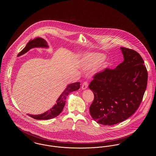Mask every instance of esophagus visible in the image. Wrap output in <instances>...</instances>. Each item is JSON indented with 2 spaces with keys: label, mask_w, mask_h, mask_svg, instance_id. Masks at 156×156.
Returning a JSON list of instances; mask_svg holds the SVG:
<instances>
[{
  "label": "esophagus",
  "mask_w": 156,
  "mask_h": 156,
  "mask_svg": "<svg viewBox=\"0 0 156 156\" xmlns=\"http://www.w3.org/2000/svg\"><path fill=\"white\" fill-rule=\"evenodd\" d=\"M88 83L87 82L85 81L83 83V84L82 85V89H87L88 88Z\"/></svg>",
  "instance_id": "1"
}]
</instances>
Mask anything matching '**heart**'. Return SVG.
Returning a JSON list of instances; mask_svg holds the SVG:
<instances>
[{
  "mask_svg": "<svg viewBox=\"0 0 156 156\" xmlns=\"http://www.w3.org/2000/svg\"><path fill=\"white\" fill-rule=\"evenodd\" d=\"M105 58V56L102 54L90 53L83 58L82 65L85 69H89L99 66L104 61Z\"/></svg>",
  "mask_w": 156,
  "mask_h": 156,
  "instance_id": "b5f03b06",
  "label": "heart"
}]
</instances>
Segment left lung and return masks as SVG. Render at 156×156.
<instances>
[{"mask_svg":"<svg viewBox=\"0 0 156 156\" xmlns=\"http://www.w3.org/2000/svg\"><path fill=\"white\" fill-rule=\"evenodd\" d=\"M120 50L123 61L115 69L97 73L89 85L94 94L90 114L103 125H113L130 117L140 106L147 87L148 74L140 55L127 48Z\"/></svg>","mask_w":156,"mask_h":156,"instance_id":"1","label":"left lung"}]
</instances>
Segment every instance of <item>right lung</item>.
<instances>
[{"instance_id": "1", "label": "right lung", "mask_w": 156, "mask_h": 156, "mask_svg": "<svg viewBox=\"0 0 156 156\" xmlns=\"http://www.w3.org/2000/svg\"><path fill=\"white\" fill-rule=\"evenodd\" d=\"M35 47H43V48H48V45L47 41L44 39L37 37L33 40H31L29 43L26 45V47L23 49L22 50L19 52L17 55L18 57L22 55L23 54H25L26 52L29 51L30 49ZM80 88V82H76L75 83H73L69 84L67 87V88L64 90V92L61 94L59 96L58 99L56 101V104L50 110L45 112L44 113L33 115L27 114L31 118L37 120H47V119H52L57 117L59 113L62 111L63 108L66 104V101L67 99V97L69 95V93L75 91Z\"/></svg>"}]
</instances>
